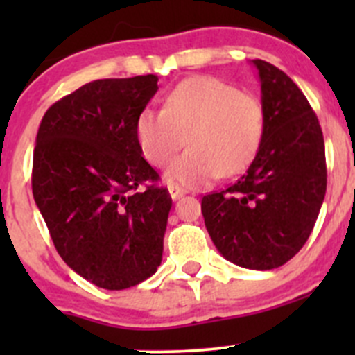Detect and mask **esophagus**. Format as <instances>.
I'll return each instance as SVG.
<instances>
[{
  "label": "esophagus",
  "mask_w": 355,
  "mask_h": 355,
  "mask_svg": "<svg viewBox=\"0 0 355 355\" xmlns=\"http://www.w3.org/2000/svg\"><path fill=\"white\" fill-rule=\"evenodd\" d=\"M168 191H170V196H171V199L173 200H177V199H180L182 196L185 194V189H182V187H178V185H173V184H170L168 185Z\"/></svg>",
  "instance_id": "1"
}]
</instances>
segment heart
Returning <instances> with one entry per match:
<instances>
[{
	"instance_id": "heart-1",
	"label": "heart",
	"mask_w": 355,
	"mask_h": 355,
	"mask_svg": "<svg viewBox=\"0 0 355 355\" xmlns=\"http://www.w3.org/2000/svg\"><path fill=\"white\" fill-rule=\"evenodd\" d=\"M266 111L257 96L209 75L182 80L166 94L163 110L135 118V141L151 166L163 168L187 139L189 149L171 163L168 184L204 187L218 175L244 171L259 151Z\"/></svg>"
}]
</instances>
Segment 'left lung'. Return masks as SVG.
Here are the masks:
<instances>
[{
	"label": "left lung",
	"mask_w": 355,
	"mask_h": 355,
	"mask_svg": "<svg viewBox=\"0 0 355 355\" xmlns=\"http://www.w3.org/2000/svg\"><path fill=\"white\" fill-rule=\"evenodd\" d=\"M252 63L266 111L263 144L241 180L204 196L200 211L225 259L264 271L292 259L309 239L327 192V157L302 91L280 68Z\"/></svg>",
	"instance_id": "8db88e82"
}]
</instances>
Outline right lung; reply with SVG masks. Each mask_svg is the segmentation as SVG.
Segmentation results:
<instances>
[{"label":"right lung","instance_id":"obj_1","mask_svg":"<svg viewBox=\"0 0 355 355\" xmlns=\"http://www.w3.org/2000/svg\"><path fill=\"white\" fill-rule=\"evenodd\" d=\"M156 91L151 73L89 82L49 106L35 137L32 194L53 244L106 290L134 287L161 264L171 198L134 134Z\"/></svg>","mask_w":355,"mask_h":355}]
</instances>
